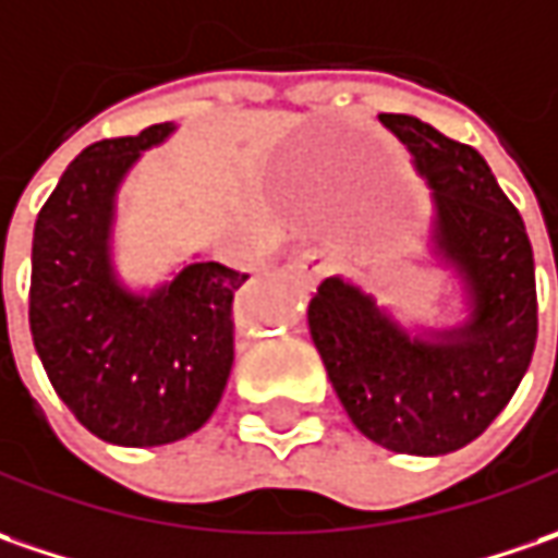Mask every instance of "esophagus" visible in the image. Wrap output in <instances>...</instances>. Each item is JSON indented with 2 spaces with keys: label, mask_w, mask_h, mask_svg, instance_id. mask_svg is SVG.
I'll list each match as a JSON object with an SVG mask.
<instances>
[{
  "label": "esophagus",
  "mask_w": 558,
  "mask_h": 558,
  "mask_svg": "<svg viewBox=\"0 0 558 558\" xmlns=\"http://www.w3.org/2000/svg\"><path fill=\"white\" fill-rule=\"evenodd\" d=\"M296 268L305 278L312 280V283H317V280L333 268V256H330L327 250H305V253H299L296 256Z\"/></svg>",
  "instance_id": "34e87169"
}]
</instances>
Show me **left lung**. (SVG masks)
Listing matches in <instances>:
<instances>
[{
    "mask_svg": "<svg viewBox=\"0 0 558 558\" xmlns=\"http://www.w3.org/2000/svg\"><path fill=\"white\" fill-rule=\"evenodd\" d=\"M379 123L429 187L426 265L451 280V320H408L333 275L308 302V333L357 433L386 451L438 457L485 433L529 371L534 253L475 147L408 113H379Z\"/></svg>",
    "mask_w": 558,
    "mask_h": 558,
    "instance_id": "8db88e82",
    "label": "left lung"
}]
</instances>
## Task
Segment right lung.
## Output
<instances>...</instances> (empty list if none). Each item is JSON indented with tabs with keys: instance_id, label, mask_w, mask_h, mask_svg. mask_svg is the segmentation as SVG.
Instances as JSON below:
<instances>
[{
	"instance_id": "obj_1",
	"label": "right lung",
	"mask_w": 558,
	"mask_h": 558,
	"mask_svg": "<svg viewBox=\"0 0 558 558\" xmlns=\"http://www.w3.org/2000/svg\"><path fill=\"white\" fill-rule=\"evenodd\" d=\"M88 145L64 169L33 231L29 333L49 383L101 441L157 448L197 433L234 364L231 302L246 275L194 259L145 287L120 275L117 203L125 175L175 135Z\"/></svg>"
}]
</instances>
